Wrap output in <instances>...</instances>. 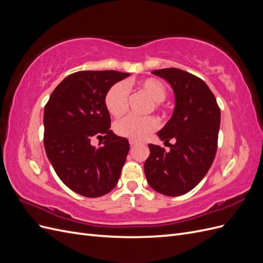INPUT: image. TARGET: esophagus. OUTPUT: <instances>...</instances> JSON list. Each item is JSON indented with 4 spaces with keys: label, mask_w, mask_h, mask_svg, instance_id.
<instances>
[{
    "label": "esophagus",
    "mask_w": 263,
    "mask_h": 263,
    "mask_svg": "<svg viewBox=\"0 0 263 263\" xmlns=\"http://www.w3.org/2000/svg\"><path fill=\"white\" fill-rule=\"evenodd\" d=\"M137 144H138V141H136V140H134V139H130V140H129V145H130L132 147L136 146Z\"/></svg>",
    "instance_id": "34e87169"
}]
</instances>
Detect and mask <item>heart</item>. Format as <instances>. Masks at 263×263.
<instances>
[{
	"instance_id": "1",
	"label": "heart",
	"mask_w": 263,
	"mask_h": 263,
	"mask_svg": "<svg viewBox=\"0 0 263 263\" xmlns=\"http://www.w3.org/2000/svg\"><path fill=\"white\" fill-rule=\"evenodd\" d=\"M137 87L153 101L150 108H159L160 103L166 97V89L164 84L154 78H148L145 80L138 81ZM126 98L127 92L123 83L118 82L110 86L104 97V104L107 112L114 117L123 115L125 112ZM157 127L158 121L153 116H126L115 122L114 132L121 137L141 140L146 138L150 133H153Z\"/></svg>"
}]
</instances>
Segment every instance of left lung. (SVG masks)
Segmentation results:
<instances>
[{
	"label": "left lung",
	"instance_id": "8db88e82",
	"mask_svg": "<svg viewBox=\"0 0 263 263\" xmlns=\"http://www.w3.org/2000/svg\"><path fill=\"white\" fill-rule=\"evenodd\" d=\"M174 93V109L163 128L157 133L170 151L149 144L150 156L144 169L149 185L166 196L187 193L210 170L217 150L220 109L203 80L177 68L155 70Z\"/></svg>",
	"mask_w": 263,
	"mask_h": 263
}]
</instances>
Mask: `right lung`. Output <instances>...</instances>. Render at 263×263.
Here are the masks:
<instances>
[{
    "mask_svg": "<svg viewBox=\"0 0 263 263\" xmlns=\"http://www.w3.org/2000/svg\"><path fill=\"white\" fill-rule=\"evenodd\" d=\"M129 73L114 70L79 71L68 76L51 93L44 112V145L59 179L85 197L103 196L121 177L129 142L109 129L104 97ZM105 136L102 147L90 145Z\"/></svg>",
    "mask_w": 263,
    "mask_h": 263,
    "instance_id": "right-lung-1",
    "label": "right lung"
}]
</instances>
